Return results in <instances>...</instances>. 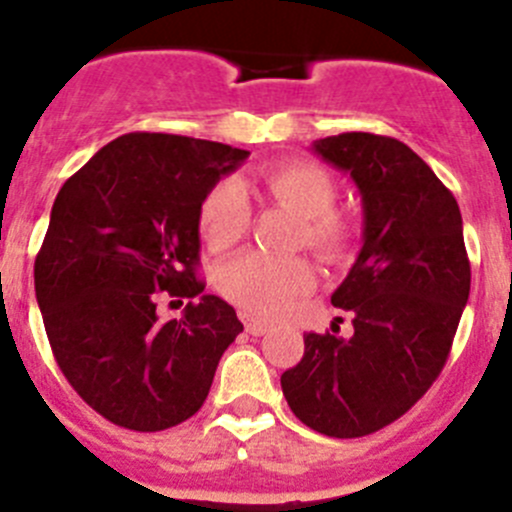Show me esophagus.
Wrapping results in <instances>:
<instances>
[{
	"mask_svg": "<svg viewBox=\"0 0 512 512\" xmlns=\"http://www.w3.org/2000/svg\"><path fill=\"white\" fill-rule=\"evenodd\" d=\"M242 323H245V331L252 333V336H262V333L270 331V323L260 321V318H252L247 313H242Z\"/></svg>",
	"mask_w": 512,
	"mask_h": 512,
	"instance_id": "obj_1",
	"label": "esophagus"
}]
</instances>
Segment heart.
Instances as JSON below:
<instances>
[{"instance_id":"1","label":"heart","mask_w":512,"mask_h":512,"mask_svg":"<svg viewBox=\"0 0 512 512\" xmlns=\"http://www.w3.org/2000/svg\"><path fill=\"white\" fill-rule=\"evenodd\" d=\"M267 194L303 219V240L326 260H341L351 250L353 229L346 217L333 212L336 181L321 166L288 161L270 166L262 176ZM250 202L240 181H222L204 197L199 209V232L209 250L224 252L245 237ZM315 272L303 257H267L247 252L219 270L224 298L255 315H278L308 293Z\"/></svg>"}]
</instances>
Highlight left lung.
<instances>
[{
  "label": "left lung",
  "mask_w": 512,
  "mask_h": 512,
  "mask_svg": "<svg viewBox=\"0 0 512 512\" xmlns=\"http://www.w3.org/2000/svg\"><path fill=\"white\" fill-rule=\"evenodd\" d=\"M313 151L361 194L364 245L331 295L353 333H305L300 364L280 376L295 417L326 437L379 432L444 369L470 298V260L452 191L407 143L338 133Z\"/></svg>",
  "instance_id": "1"
}]
</instances>
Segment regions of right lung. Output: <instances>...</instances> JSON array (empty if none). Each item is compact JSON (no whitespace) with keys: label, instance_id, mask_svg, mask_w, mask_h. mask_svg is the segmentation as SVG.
I'll use <instances>...</instances> for the list:
<instances>
[{"label":"right lung","instance_id":"right-lung-1","mask_svg":"<svg viewBox=\"0 0 512 512\" xmlns=\"http://www.w3.org/2000/svg\"><path fill=\"white\" fill-rule=\"evenodd\" d=\"M250 151L171 133H126L57 194L35 260L52 353L108 422L161 432L202 409L219 358L242 333L197 280L199 209ZM198 298L161 324L159 297Z\"/></svg>","mask_w":512,"mask_h":512}]
</instances>
